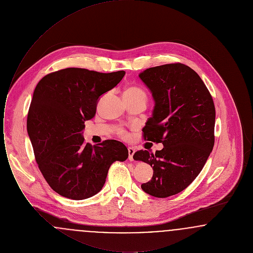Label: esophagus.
<instances>
[{"instance_id":"1","label":"esophagus","mask_w":253,"mask_h":253,"mask_svg":"<svg viewBox=\"0 0 253 253\" xmlns=\"http://www.w3.org/2000/svg\"><path fill=\"white\" fill-rule=\"evenodd\" d=\"M128 153H129V160L133 161V155L135 153V149L132 148V147H129L128 148Z\"/></svg>"}]
</instances>
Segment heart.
<instances>
[{"mask_svg":"<svg viewBox=\"0 0 253 253\" xmlns=\"http://www.w3.org/2000/svg\"><path fill=\"white\" fill-rule=\"evenodd\" d=\"M124 94H128V95H132V96H145L144 91L138 87H129L124 91ZM118 132L121 135H125L126 132L122 129H119Z\"/></svg>","mask_w":253,"mask_h":253,"instance_id":"b5f03b06","label":"heart"}]
</instances>
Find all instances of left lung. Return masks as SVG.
I'll return each instance as SVG.
<instances>
[{
    "label": "left lung",
    "mask_w": 253,
    "mask_h": 253,
    "mask_svg": "<svg viewBox=\"0 0 253 253\" xmlns=\"http://www.w3.org/2000/svg\"><path fill=\"white\" fill-rule=\"evenodd\" d=\"M139 78L155 101L142 129L144 139L164 147L156 154L137 151L133 159L154 169L141 189L165 198L185 190L204 167L214 145L215 108L201 78L185 64L148 68Z\"/></svg>",
    "instance_id": "left-lung-1"
}]
</instances>
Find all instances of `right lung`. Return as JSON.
<instances>
[{"label": "right lung", "instance_id": "obj_1", "mask_svg": "<svg viewBox=\"0 0 253 253\" xmlns=\"http://www.w3.org/2000/svg\"><path fill=\"white\" fill-rule=\"evenodd\" d=\"M125 71L99 73L66 68L43 77L34 90L27 132L40 170L53 191L83 200L102 189L110 166L128 150L108 139L84 143V121L96 115L99 97L120 84Z\"/></svg>", "mask_w": 253, "mask_h": 253}]
</instances>
